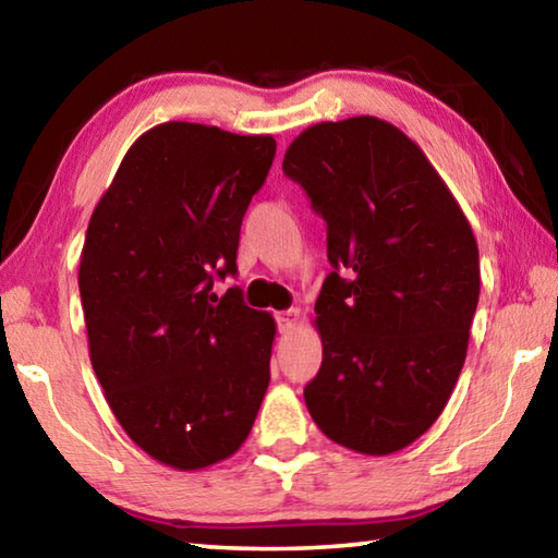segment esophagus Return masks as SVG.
<instances>
[{"label":"esophagus","mask_w":558,"mask_h":558,"mask_svg":"<svg viewBox=\"0 0 558 558\" xmlns=\"http://www.w3.org/2000/svg\"><path fill=\"white\" fill-rule=\"evenodd\" d=\"M276 319H278V329H280V332H290V329L298 325L300 310H298V307H290V310H286V313H280Z\"/></svg>","instance_id":"1"}]
</instances>
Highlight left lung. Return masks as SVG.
I'll return each mask as SVG.
<instances>
[{
  "mask_svg": "<svg viewBox=\"0 0 558 558\" xmlns=\"http://www.w3.org/2000/svg\"><path fill=\"white\" fill-rule=\"evenodd\" d=\"M282 172L327 221L315 302L323 366L307 411L329 440L389 456L446 409L480 298L477 241L423 149L391 122H317Z\"/></svg>",
  "mask_w": 558,
  "mask_h": 558,
  "instance_id": "1",
  "label": "left lung"
}]
</instances>
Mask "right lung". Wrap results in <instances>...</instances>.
I'll return each mask as SVG.
<instances>
[{
  "label": "right lung",
  "instance_id": "obj_1",
  "mask_svg": "<svg viewBox=\"0 0 558 558\" xmlns=\"http://www.w3.org/2000/svg\"><path fill=\"white\" fill-rule=\"evenodd\" d=\"M276 157L270 135L162 122L140 135L90 216L78 288L90 364L149 458L202 470L248 438L270 381L276 319L219 298L241 221Z\"/></svg>",
  "mask_w": 558,
  "mask_h": 558
}]
</instances>
